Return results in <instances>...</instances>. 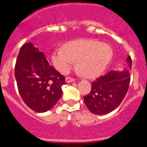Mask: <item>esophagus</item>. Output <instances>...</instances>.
I'll list each match as a JSON object with an SVG mask.
<instances>
[{
  "label": "esophagus",
  "mask_w": 147,
  "mask_h": 147,
  "mask_svg": "<svg viewBox=\"0 0 147 147\" xmlns=\"http://www.w3.org/2000/svg\"><path fill=\"white\" fill-rule=\"evenodd\" d=\"M75 79L74 78H66L65 79V81L66 83H72V82H75Z\"/></svg>",
  "instance_id": "1"
}]
</instances>
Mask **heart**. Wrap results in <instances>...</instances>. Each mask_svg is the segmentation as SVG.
I'll return each mask as SVG.
<instances>
[{"label":"heart","mask_w":147,"mask_h":147,"mask_svg":"<svg viewBox=\"0 0 147 147\" xmlns=\"http://www.w3.org/2000/svg\"><path fill=\"white\" fill-rule=\"evenodd\" d=\"M113 57V50L108 45L94 40H75L67 42L64 49L52 53L53 66L61 73H67L78 61L80 75L96 78L105 72Z\"/></svg>","instance_id":"b5f03b06"}]
</instances>
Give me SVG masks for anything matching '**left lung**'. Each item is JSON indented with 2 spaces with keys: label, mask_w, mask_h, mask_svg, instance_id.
Segmentation results:
<instances>
[{
  "label": "left lung",
  "mask_w": 147,
  "mask_h": 147,
  "mask_svg": "<svg viewBox=\"0 0 147 147\" xmlns=\"http://www.w3.org/2000/svg\"><path fill=\"white\" fill-rule=\"evenodd\" d=\"M126 61L131 69L130 56ZM129 69L112 70L105 76L97 78L92 83L90 93L84 96V102L93 114L102 115L116 109L127 94L130 84Z\"/></svg>",
  "instance_id": "obj_1"
}]
</instances>
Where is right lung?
<instances>
[{"label":"right lung","instance_id":"right-lung-1","mask_svg":"<svg viewBox=\"0 0 147 147\" xmlns=\"http://www.w3.org/2000/svg\"><path fill=\"white\" fill-rule=\"evenodd\" d=\"M14 73L22 98L35 112L50 110L62 95L64 76L50 66L44 53L32 42L20 49Z\"/></svg>","mask_w":147,"mask_h":147}]
</instances>
